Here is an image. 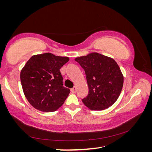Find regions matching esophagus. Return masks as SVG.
Instances as JSON below:
<instances>
[{
    "instance_id": "34e87169",
    "label": "esophagus",
    "mask_w": 152,
    "mask_h": 152,
    "mask_svg": "<svg viewBox=\"0 0 152 152\" xmlns=\"http://www.w3.org/2000/svg\"><path fill=\"white\" fill-rule=\"evenodd\" d=\"M76 90H77L76 87L74 86V87H73L72 88H71V92H73V93H75V92H76Z\"/></svg>"
}]
</instances>
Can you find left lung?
I'll return each mask as SVG.
<instances>
[{"mask_svg":"<svg viewBox=\"0 0 152 152\" xmlns=\"http://www.w3.org/2000/svg\"><path fill=\"white\" fill-rule=\"evenodd\" d=\"M85 71L88 94L82 100L91 110H102L116 102L121 92L123 75L113 58L96 52L75 58Z\"/></svg>","mask_w":152,"mask_h":152,"instance_id":"left-lung-1","label":"left lung"}]
</instances>
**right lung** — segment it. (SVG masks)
Instances as JSON below:
<instances>
[{"label":"right lung","mask_w":152,"mask_h":152,"mask_svg":"<svg viewBox=\"0 0 152 152\" xmlns=\"http://www.w3.org/2000/svg\"><path fill=\"white\" fill-rule=\"evenodd\" d=\"M68 57L51 53L34 55L27 61L20 74L24 94L35 109L43 112L58 110L70 91L63 86L60 68Z\"/></svg>","instance_id":"add662e5"}]
</instances>
